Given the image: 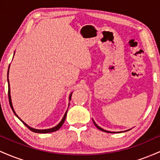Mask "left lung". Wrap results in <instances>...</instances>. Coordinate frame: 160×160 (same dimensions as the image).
I'll return each instance as SVG.
<instances>
[{
  "label": "left lung",
  "instance_id": "1",
  "mask_svg": "<svg viewBox=\"0 0 160 160\" xmlns=\"http://www.w3.org/2000/svg\"><path fill=\"white\" fill-rule=\"evenodd\" d=\"M92 121H93V122H94L95 126H96V127H97V128H98V129H100V130H101V131H103V132H108V133H110V132H111H111H110V131H107V130H104V129H103V128H101V127H100V126H98V125H97L96 123H95V121H94V120H92ZM126 131H128V130H126Z\"/></svg>",
  "mask_w": 160,
  "mask_h": 160
}]
</instances>
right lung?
Returning a JSON list of instances; mask_svg holds the SVG:
<instances>
[{
	"mask_svg": "<svg viewBox=\"0 0 160 160\" xmlns=\"http://www.w3.org/2000/svg\"><path fill=\"white\" fill-rule=\"evenodd\" d=\"M14 54H15V52H14ZM9 69H10V66H9ZM9 69H8V71H7V82H8V97H9V102H10V107H11V108H12V111H13V113H15V115L16 116V117H17L18 118H19V120H21L22 122H23V124L25 125V126H27V127L29 129L31 130V131L34 132H36V133H43V134H45V133L53 132H56V131H57V130H58V129H59V128L62 127V125H63L64 122H65V118H66V115H67V112H68V110H67V111H66L65 113V115H64V117H63V118H62V120H61V122H60L59 123H58V125H57V126H55V127H52V128H47V129H37V128H32V127H31V126H29L28 125H27L26 123H25V122H24V121L22 120L21 119H20L19 117H18V115L16 114V112H15V111H14V109H13V106H12V100H11V95H10V82H9V79H8V75H9ZM71 95H72V92H71V94H70V95H69V101L71 100Z\"/></svg>",
	"mask_w": 160,
	"mask_h": 160,
	"instance_id": "right-lung-1",
	"label": "right lung"
}]
</instances>
